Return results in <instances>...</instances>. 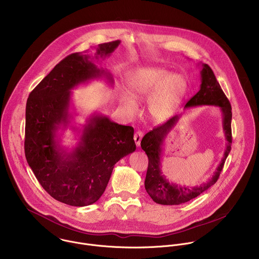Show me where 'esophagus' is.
I'll return each mask as SVG.
<instances>
[{
	"label": "esophagus",
	"mask_w": 259,
	"mask_h": 259,
	"mask_svg": "<svg viewBox=\"0 0 259 259\" xmlns=\"http://www.w3.org/2000/svg\"><path fill=\"white\" fill-rule=\"evenodd\" d=\"M142 138H143V133L141 131H138L136 132L135 136H134V140H135V143L137 145V147H140L141 145V141H142Z\"/></svg>",
	"instance_id": "1"
}]
</instances>
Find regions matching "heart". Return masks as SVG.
<instances>
[{"label":"heart","mask_w":259,"mask_h":259,"mask_svg":"<svg viewBox=\"0 0 259 259\" xmlns=\"http://www.w3.org/2000/svg\"><path fill=\"white\" fill-rule=\"evenodd\" d=\"M130 92L136 99L149 100V112L154 120L162 122L168 119L176 110L186 90L184 78L178 74L160 68H148L138 71L130 80ZM122 106L134 112L136 101L126 93L120 95Z\"/></svg>","instance_id":"heart-1"}]
</instances>
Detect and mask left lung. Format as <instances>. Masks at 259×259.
<instances>
[{
	"instance_id": "8db88e82",
	"label": "left lung",
	"mask_w": 259,
	"mask_h": 259,
	"mask_svg": "<svg viewBox=\"0 0 259 259\" xmlns=\"http://www.w3.org/2000/svg\"><path fill=\"white\" fill-rule=\"evenodd\" d=\"M200 89L199 91L186 103L185 109L201 105H214L219 106L223 114V130L227 141L226 150L221 163L214 171L211 178L205 183L198 186H180L176 183H170L161 171V157L163 151V143L170 131L177 123L181 115H175L165 123L154 127L151 132L145 135L141 142L142 149L146 152L149 164L147 175L145 179V188L151 198L159 204H180L191 200L198 196L203 191L213 185L224 167L225 161L231 151L232 144V107L223 92L212 70L206 64H202L200 71Z\"/></svg>"
}]
</instances>
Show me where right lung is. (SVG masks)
<instances>
[{"label":"right lung","instance_id":"right-lung-1","mask_svg":"<svg viewBox=\"0 0 259 259\" xmlns=\"http://www.w3.org/2000/svg\"><path fill=\"white\" fill-rule=\"evenodd\" d=\"M119 40L101 44L95 58L110 56ZM111 75L80 53L61 61L31 91L26 103L24 150L28 165L44 189L55 199L74 206L96 202L103 194L116 162L135 152L134 128L93 114L84 125L80 142L68 152L58 140V131L71 123V90ZM75 130L74 126H72Z\"/></svg>","mask_w":259,"mask_h":259}]
</instances>
